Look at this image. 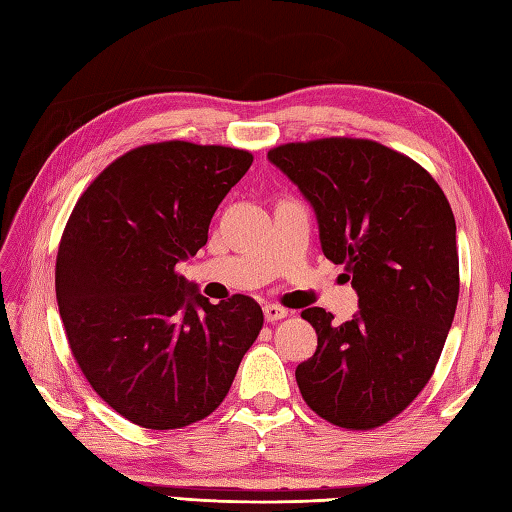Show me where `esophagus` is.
Returning a JSON list of instances; mask_svg holds the SVG:
<instances>
[{
    "label": "esophagus",
    "instance_id": "esophagus-1",
    "mask_svg": "<svg viewBox=\"0 0 512 512\" xmlns=\"http://www.w3.org/2000/svg\"><path fill=\"white\" fill-rule=\"evenodd\" d=\"M263 311H265V320L267 322H276V320L287 318V309H283L280 305H265Z\"/></svg>",
    "mask_w": 512,
    "mask_h": 512
}]
</instances>
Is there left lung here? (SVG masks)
<instances>
[{"mask_svg": "<svg viewBox=\"0 0 512 512\" xmlns=\"http://www.w3.org/2000/svg\"><path fill=\"white\" fill-rule=\"evenodd\" d=\"M267 159L314 207L322 252L347 269L360 307L342 325L302 311L318 349L298 364L300 393L331 424L375 429L426 387L453 325V210L422 165L369 139L285 143Z\"/></svg>", "mask_w": 512, "mask_h": 512, "instance_id": "8db88e82", "label": "left lung"}]
</instances>
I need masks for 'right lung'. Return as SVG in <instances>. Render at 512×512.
<instances>
[{"mask_svg": "<svg viewBox=\"0 0 512 512\" xmlns=\"http://www.w3.org/2000/svg\"><path fill=\"white\" fill-rule=\"evenodd\" d=\"M252 161L223 145H141L110 163L68 218L55 289L72 356L99 398L143 429L210 415L263 329L254 298L212 305L176 274Z\"/></svg>", "mask_w": 512, "mask_h": 512, "instance_id": "1", "label": "right lung"}]
</instances>
